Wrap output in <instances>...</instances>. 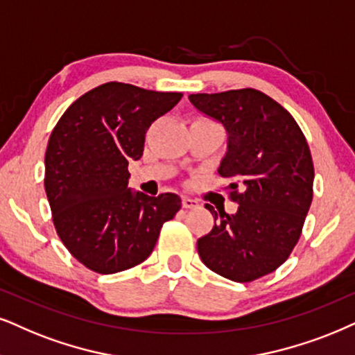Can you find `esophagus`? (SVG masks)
<instances>
[{
  "label": "esophagus",
  "mask_w": 355,
  "mask_h": 355,
  "mask_svg": "<svg viewBox=\"0 0 355 355\" xmlns=\"http://www.w3.org/2000/svg\"><path fill=\"white\" fill-rule=\"evenodd\" d=\"M182 206H183V208H185V209H193V208H198L200 203H198V201H196V200L188 198V196H183Z\"/></svg>",
  "instance_id": "esophagus-1"
}]
</instances>
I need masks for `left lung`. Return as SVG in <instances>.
<instances>
[{
	"label": "left lung",
	"instance_id": "8db88e82",
	"mask_svg": "<svg viewBox=\"0 0 355 355\" xmlns=\"http://www.w3.org/2000/svg\"><path fill=\"white\" fill-rule=\"evenodd\" d=\"M188 98L226 131L218 173L239 203L234 214L205 205L214 227L196 242L198 254L218 275L252 282L280 267L302 234L315 180L308 142L288 111L257 89Z\"/></svg>",
	"mask_w": 355,
	"mask_h": 355
}]
</instances>
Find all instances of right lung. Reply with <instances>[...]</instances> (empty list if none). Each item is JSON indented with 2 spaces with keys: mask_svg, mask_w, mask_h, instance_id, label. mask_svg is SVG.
<instances>
[{
  "mask_svg": "<svg viewBox=\"0 0 355 355\" xmlns=\"http://www.w3.org/2000/svg\"><path fill=\"white\" fill-rule=\"evenodd\" d=\"M110 82L65 111L49 139L46 193L57 234L69 252L98 273L131 268L152 254L180 196H147L128 187V165L144 152L146 132L182 100Z\"/></svg>",
  "mask_w": 355,
  "mask_h": 355,
  "instance_id": "obj_1",
  "label": "right lung"
}]
</instances>
